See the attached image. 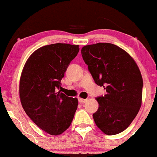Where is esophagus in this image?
Masks as SVG:
<instances>
[{
	"instance_id": "1",
	"label": "esophagus",
	"mask_w": 157,
	"mask_h": 157,
	"mask_svg": "<svg viewBox=\"0 0 157 157\" xmlns=\"http://www.w3.org/2000/svg\"><path fill=\"white\" fill-rule=\"evenodd\" d=\"M87 101V100L86 99H83V98H78V102H80V103H84V102H86Z\"/></svg>"
}]
</instances>
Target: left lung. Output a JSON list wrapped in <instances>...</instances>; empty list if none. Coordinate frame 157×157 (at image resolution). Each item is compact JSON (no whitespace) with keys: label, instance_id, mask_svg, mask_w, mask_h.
Instances as JSON below:
<instances>
[{"label":"left lung","instance_id":"1","mask_svg":"<svg viewBox=\"0 0 157 157\" xmlns=\"http://www.w3.org/2000/svg\"><path fill=\"white\" fill-rule=\"evenodd\" d=\"M82 55L94 82L107 94L97 98L93 114L102 132L113 135L123 132L138 113L143 96V78L135 59L125 50L109 43L82 47Z\"/></svg>","mask_w":157,"mask_h":157}]
</instances>
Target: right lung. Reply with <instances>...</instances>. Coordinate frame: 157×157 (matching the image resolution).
I'll use <instances>...</instances> for the list:
<instances>
[{"label": "right lung", "instance_id": "1", "mask_svg": "<svg viewBox=\"0 0 157 157\" xmlns=\"http://www.w3.org/2000/svg\"><path fill=\"white\" fill-rule=\"evenodd\" d=\"M78 45L54 44L36 49L25 63L19 79L21 104L27 115L44 132L58 135L72 122L78 99L58 91Z\"/></svg>", "mask_w": 157, "mask_h": 157}]
</instances>
